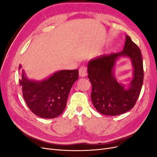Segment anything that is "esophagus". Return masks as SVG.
<instances>
[{
	"instance_id": "obj_1",
	"label": "esophagus",
	"mask_w": 157,
	"mask_h": 157,
	"mask_svg": "<svg viewBox=\"0 0 157 157\" xmlns=\"http://www.w3.org/2000/svg\"><path fill=\"white\" fill-rule=\"evenodd\" d=\"M87 75V69L85 67H81L79 69V76L81 77H84Z\"/></svg>"
}]
</instances>
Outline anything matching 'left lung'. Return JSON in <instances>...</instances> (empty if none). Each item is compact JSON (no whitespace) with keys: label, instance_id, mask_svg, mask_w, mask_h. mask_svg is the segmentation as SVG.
<instances>
[{"label":"left lung","instance_id":"1","mask_svg":"<svg viewBox=\"0 0 157 157\" xmlns=\"http://www.w3.org/2000/svg\"><path fill=\"white\" fill-rule=\"evenodd\" d=\"M121 57L129 58L133 67L132 78L126 85L118 83L114 75L116 63ZM87 67L92 86V101L99 113L117 116L134 107L143 84L144 69L140 49L129 36L126 35L122 52L94 58L88 61Z\"/></svg>","mask_w":157,"mask_h":157}]
</instances>
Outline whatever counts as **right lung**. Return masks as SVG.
Wrapping results in <instances>:
<instances>
[{"label":"right lung","instance_id":"obj_1","mask_svg":"<svg viewBox=\"0 0 157 157\" xmlns=\"http://www.w3.org/2000/svg\"><path fill=\"white\" fill-rule=\"evenodd\" d=\"M21 75L20 85L28 107L38 117L54 118L63 112L71 87L78 78V70L58 71L41 80L29 79L23 69Z\"/></svg>","mask_w":157,"mask_h":157}]
</instances>
